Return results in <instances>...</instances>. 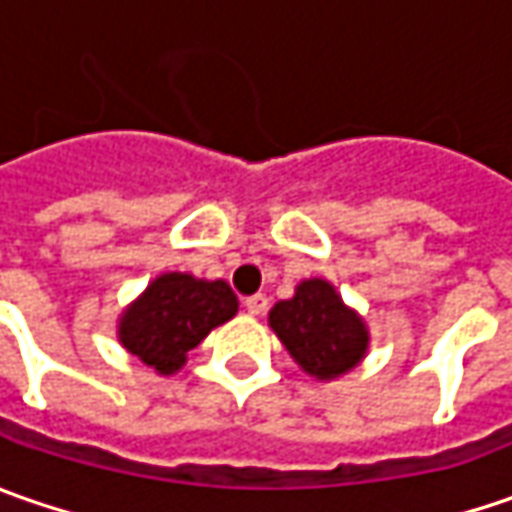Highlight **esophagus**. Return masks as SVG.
<instances>
[{
  "label": "esophagus",
  "mask_w": 512,
  "mask_h": 512,
  "mask_svg": "<svg viewBox=\"0 0 512 512\" xmlns=\"http://www.w3.org/2000/svg\"><path fill=\"white\" fill-rule=\"evenodd\" d=\"M245 310L250 313V316H262V313L267 310V296H262V293H256V296H247Z\"/></svg>",
  "instance_id": "1"
}]
</instances>
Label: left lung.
<instances>
[{
    "label": "left lung",
    "mask_w": 512,
    "mask_h": 512,
    "mask_svg": "<svg viewBox=\"0 0 512 512\" xmlns=\"http://www.w3.org/2000/svg\"><path fill=\"white\" fill-rule=\"evenodd\" d=\"M267 325L290 359L319 382H333L359 367L370 347L364 319L344 305L327 279H305L290 299L270 307Z\"/></svg>",
    "instance_id": "left-lung-1"
}]
</instances>
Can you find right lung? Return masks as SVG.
I'll return each instance as SVG.
<instances>
[{
    "label": "right lung",
    "mask_w": 512,
    "mask_h": 512,
    "mask_svg": "<svg viewBox=\"0 0 512 512\" xmlns=\"http://www.w3.org/2000/svg\"><path fill=\"white\" fill-rule=\"evenodd\" d=\"M236 313L239 299L222 279L162 273L122 310L116 336L133 359L173 376L185 367L187 353Z\"/></svg>",
    "instance_id": "obj_1"
}]
</instances>
